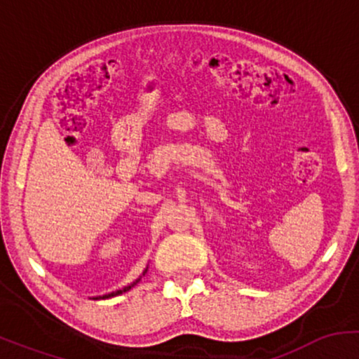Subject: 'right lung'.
Segmentation results:
<instances>
[{
	"label": "right lung",
	"instance_id": "add662e5",
	"mask_svg": "<svg viewBox=\"0 0 359 359\" xmlns=\"http://www.w3.org/2000/svg\"><path fill=\"white\" fill-rule=\"evenodd\" d=\"M135 285V283H133ZM133 285H130V287H125L123 288V290H118V292H111V294H108V295H102V297H100V299H108V297H114V295H119V294H123V292H126V290H130L131 287Z\"/></svg>",
	"mask_w": 359,
	"mask_h": 359
}]
</instances>
